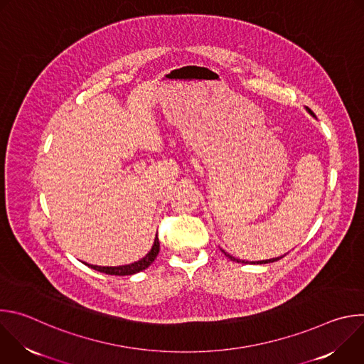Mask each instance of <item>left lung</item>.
Returning <instances> with one entry per match:
<instances>
[{"label": "left lung", "instance_id": "left-lung-1", "mask_svg": "<svg viewBox=\"0 0 364 364\" xmlns=\"http://www.w3.org/2000/svg\"><path fill=\"white\" fill-rule=\"evenodd\" d=\"M308 109V112H311L313 114V111H311L309 108H306ZM230 261H235V262H239V264H249V262H245V261H240V259H236V257H233L232 255H229L228 252H225V250H222ZM281 257H284V256H279V257H274V259H267V261H257V262H252V264H271V262H275V261H278V259H281Z\"/></svg>", "mask_w": 364, "mask_h": 364}]
</instances>
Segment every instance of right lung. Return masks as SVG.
<instances>
[{"instance_id": "right-lung-1", "label": "right lung", "mask_w": 364, "mask_h": 364, "mask_svg": "<svg viewBox=\"0 0 364 364\" xmlns=\"http://www.w3.org/2000/svg\"><path fill=\"white\" fill-rule=\"evenodd\" d=\"M159 252H160V242H159V235H157V237H155V240H154L152 249L146 253L145 257H142L138 262H134L131 265H124V267H96V265H87V264L86 265L95 271L108 274V275H118V277L134 275L136 272L146 269L155 261V257H157Z\"/></svg>"}]
</instances>
